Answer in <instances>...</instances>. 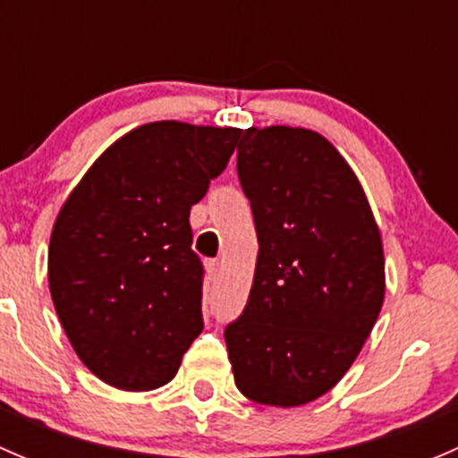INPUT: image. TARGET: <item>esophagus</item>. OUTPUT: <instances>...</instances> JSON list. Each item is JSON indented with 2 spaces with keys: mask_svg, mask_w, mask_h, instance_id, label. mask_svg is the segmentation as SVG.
Wrapping results in <instances>:
<instances>
[{
  "mask_svg": "<svg viewBox=\"0 0 458 458\" xmlns=\"http://www.w3.org/2000/svg\"><path fill=\"white\" fill-rule=\"evenodd\" d=\"M219 261H216V259H210V261H206V270H208V275H210V279H216V276H219Z\"/></svg>",
  "mask_w": 458,
  "mask_h": 458,
  "instance_id": "1",
  "label": "esophagus"
}]
</instances>
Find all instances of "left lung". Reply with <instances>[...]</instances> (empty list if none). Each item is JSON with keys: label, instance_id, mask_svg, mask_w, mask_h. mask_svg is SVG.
I'll return each mask as SVG.
<instances>
[{"label": "left lung", "instance_id": "8db88e82", "mask_svg": "<svg viewBox=\"0 0 458 458\" xmlns=\"http://www.w3.org/2000/svg\"><path fill=\"white\" fill-rule=\"evenodd\" d=\"M237 174L259 255L246 308L224 330L234 383L255 403H310L348 372L381 312V234L344 157L306 128H248Z\"/></svg>", "mask_w": 458, "mask_h": 458}]
</instances>
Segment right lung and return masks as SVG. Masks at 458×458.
<instances>
[{"instance_id":"obj_1","label":"right lung","mask_w":458,"mask_h":458,"mask_svg":"<svg viewBox=\"0 0 458 458\" xmlns=\"http://www.w3.org/2000/svg\"><path fill=\"white\" fill-rule=\"evenodd\" d=\"M237 128L155 122L114 141L64 203L48 248L55 310L108 386H165L203 330L191 208L237 148Z\"/></svg>"}]
</instances>
